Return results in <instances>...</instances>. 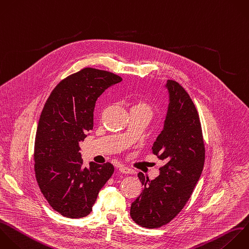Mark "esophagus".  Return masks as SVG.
Returning a JSON list of instances; mask_svg holds the SVG:
<instances>
[{"label": "esophagus", "instance_id": "esophagus-1", "mask_svg": "<svg viewBox=\"0 0 249 249\" xmlns=\"http://www.w3.org/2000/svg\"><path fill=\"white\" fill-rule=\"evenodd\" d=\"M119 169H120V171H121L122 173H124V174H132V173H133V170H132V169H130V168H128V167H126V166H124V165H121Z\"/></svg>", "mask_w": 249, "mask_h": 249}]
</instances>
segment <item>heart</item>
Wrapping results in <instances>:
<instances>
[{
	"mask_svg": "<svg viewBox=\"0 0 249 249\" xmlns=\"http://www.w3.org/2000/svg\"><path fill=\"white\" fill-rule=\"evenodd\" d=\"M131 111H146L151 113V107L147 102L139 100L134 103V105L131 108Z\"/></svg>",
	"mask_w": 249,
	"mask_h": 249,
	"instance_id": "1",
	"label": "heart"
}]
</instances>
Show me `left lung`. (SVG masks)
I'll return each mask as SVG.
<instances>
[{"label":"left lung","mask_w":249,"mask_h":249,"mask_svg":"<svg viewBox=\"0 0 249 249\" xmlns=\"http://www.w3.org/2000/svg\"><path fill=\"white\" fill-rule=\"evenodd\" d=\"M164 88L168 92L166 116L152 146L164 165L153 180L138 173L144 190L130 206L132 220L149 229L167 224L182 210L204 164L201 125L192 99L175 81L168 80Z\"/></svg>","instance_id":"left-lung-1"}]
</instances>
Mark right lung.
<instances>
[{
  "mask_svg": "<svg viewBox=\"0 0 249 249\" xmlns=\"http://www.w3.org/2000/svg\"><path fill=\"white\" fill-rule=\"evenodd\" d=\"M120 82L113 73L85 68L60 82L45 104L35 139L36 179L50 205L64 217L89 215L114 173L110 162L85 167L80 142L93 127L97 98Z\"/></svg>",
  "mask_w": 249,
  "mask_h": 249,
  "instance_id": "1",
  "label": "right lung"
}]
</instances>
